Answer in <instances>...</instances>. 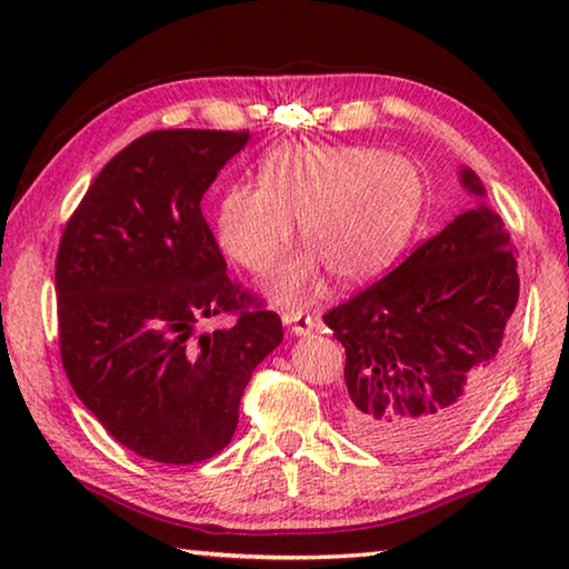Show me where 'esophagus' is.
<instances>
[{
  "mask_svg": "<svg viewBox=\"0 0 569 569\" xmlns=\"http://www.w3.org/2000/svg\"><path fill=\"white\" fill-rule=\"evenodd\" d=\"M283 323L291 326V331L296 336H308V333L316 329L313 316L306 313V311H298V308H296V311H286L283 313Z\"/></svg>",
  "mask_w": 569,
  "mask_h": 569,
  "instance_id": "esophagus-1",
  "label": "esophagus"
}]
</instances>
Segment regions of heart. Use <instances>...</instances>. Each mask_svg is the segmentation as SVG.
Instances as JSON below:
<instances>
[{
    "instance_id": "heart-1",
    "label": "heart",
    "mask_w": 569,
    "mask_h": 569,
    "mask_svg": "<svg viewBox=\"0 0 569 569\" xmlns=\"http://www.w3.org/2000/svg\"><path fill=\"white\" fill-rule=\"evenodd\" d=\"M423 178L411 160L361 146H296L263 162L258 186H230L218 203V240L250 273H263L301 220L306 253L268 281L278 301H301L321 283L371 281L409 246L423 210Z\"/></svg>"
}]
</instances>
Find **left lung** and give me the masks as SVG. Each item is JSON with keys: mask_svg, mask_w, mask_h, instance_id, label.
<instances>
[{"mask_svg": "<svg viewBox=\"0 0 569 569\" xmlns=\"http://www.w3.org/2000/svg\"><path fill=\"white\" fill-rule=\"evenodd\" d=\"M461 182L485 196L469 168ZM517 298L512 238L481 203L326 311L323 323L346 349L349 435L407 455L457 437L499 377Z\"/></svg>", "mask_w": 569, "mask_h": 569, "instance_id": "left-lung-1", "label": "left lung"}]
</instances>
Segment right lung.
<instances>
[{
	"mask_svg": "<svg viewBox=\"0 0 569 569\" xmlns=\"http://www.w3.org/2000/svg\"><path fill=\"white\" fill-rule=\"evenodd\" d=\"M248 130H156L120 150L67 220L54 261L67 379L108 435L160 465L228 447L278 313L226 273L200 210ZM230 330L198 335L213 315Z\"/></svg>",
	"mask_w": 569,
	"mask_h": 569,
	"instance_id": "obj_1",
	"label": "right lung"
}]
</instances>
